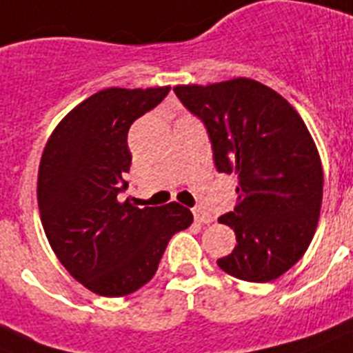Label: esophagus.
Wrapping results in <instances>:
<instances>
[{"label": "esophagus", "instance_id": "obj_1", "mask_svg": "<svg viewBox=\"0 0 353 353\" xmlns=\"http://www.w3.org/2000/svg\"><path fill=\"white\" fill-rule=\"evenodd\" d=\"M193 214H194V220H196V222H202V223H211L212 222L211 212L203 211L202 208L193 209Z\"/></svg>", "mask_w": 353, "mask_h": 353}]
</instances>
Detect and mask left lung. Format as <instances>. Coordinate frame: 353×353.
<instances>
[{
  "label": "left lung",
  "instance_id": "obj_1",
  "mask_svg": "<svg viewBox=\"0 0 353 353\" xmlns=\"http://www.w3.org/2000/svg\"><path fill=\"white\" fill-rule=\"evenodd\" d=\"M173 90L208 130L216 170L240 180L238 205L218 218L238 243L218 267L254 283L279 278L301 260L321 211V159L305 122L252 79Z\"/></svg>",
  "mask_w": 353,
  "mask_h": 353
}]
</instances>
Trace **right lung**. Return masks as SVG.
Wrapping results in <instances>:
<instances>
[{
	"instance_id": "obj_1",
	"label": "right lung",
	"mask_w": 353,
	"mask_h": 353,
	"mask_svg": "<svg viewBox=\"0 0 353 353\" xmlns=\"http://www.w3.org/2000/svg\"><path fill=\"white\" fill-rule=\"evenodd\" d=\"M170 90L93 93L59 122L41 157L37 202L46 238L63 267L99 296L139 290L155 276L171 236L193 223L176 202L139 209L117 198L128 188L130 126Z\"/></svg>"
}]
</instances>
